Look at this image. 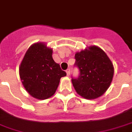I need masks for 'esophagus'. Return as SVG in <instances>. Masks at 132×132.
<instances>
[{
    "instance_id": "obj_1",
    "label": "esophagus",
    "mask_w": 132,
    "mask_h": 132,
    "mask_svg": "<svg viewBox=\"0 0 132 132\" xmlns=\"http://www.w3.org/2000/svg\"><path fill=\"white\" fill-rule=\"evenodd\" d=\"M70 69H67V70H66V75H67V76H69V75H70Z\"/></svg>"
}]
</instances>
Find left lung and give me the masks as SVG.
<instances>
[{
	"label": "left lung",
	"instance_id": "8db88e82",
	"mask_svg": "<svg viewBox=\"0 0 132 132\" xmlns=\"http://www.w3.org/2000/svg\"><path fill=\"white\" fill-rule=\"evenodd\" d=\"M75 66L79 68L77 78H72L76 92L88 100L104 94L113 79V64L104 51L96 46L88 47L75 55Z\"/></svg>",
	"mask_w": 132,
	"mask_h": 132
}]
</instances>
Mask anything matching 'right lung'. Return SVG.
Here are the masks:
<instances>
[{"instance_id":"1","label":"right lung","mask_w":132,"mask_h":132,"mask_svg":"<svg viewBox=\"0 0 132 132\" xmlns=\"http://www.w3.org/2000/svg\"><path fill=\"white\" fill-rule=\"evenodd\" d=\"M52 55L53 49L45 44H34L28 48L19 67L22 84L37 99L45 100L54 95L61 77L66 75Z\"/></svg>"}]
</instances>
